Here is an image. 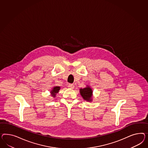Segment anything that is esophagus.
<instances>
[{
	"label": "esophagus",
	"mask_w": 148,
	"mask_h": 148,
	"mask_svg": "<svg viewBox=\"0 0 148 148\" xmlns=\"http://www.w3.org/2000/svg\"><path fill=\"white\" fill-rule=\"evenodd\" d=\"M68 87L69 88L73 89V88H74V85L73 84H68Z\"/></svg>",
	"instance_id": "esophagus-1"
}]
</instances>
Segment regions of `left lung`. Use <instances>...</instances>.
<instances>
[{
  "label": "left lung",
  "instance_id": "8db88e82",
  "mask_svg": "<svg viewBox=\"0 0 148 148\" xmlns=\"http://www.w3.org/2000/svg\"><path fill=\"white\" fill-rule=\"evenodd\" d=\"M80 92L81 95L84 100L89 102L92 101V90L89 86H87L85 88H80Z\"/></svg>",
  "mask_w": 148,
  "mask_h": 148
}]
</instances>
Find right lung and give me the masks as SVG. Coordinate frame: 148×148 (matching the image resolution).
<instances>
[{
	"instance_id": "obj_1",
	"label": "right lung",
	"mask_w": 148,
	"mask_h": 148,
	"mask_svg": "<svg viewBox=\"0 0 148 148\" xmlns=\"http://www.w3.org/2000/svg\"><path fill=\"white\" fill-rule=\"evenodd\" d=\"M60 89V87H59V86H56V87H54L53 88H52L51 91L50 92L52 96H53L54 97H55L56 96V94L59 92Z\"/></svg>"
}]
</instances>
